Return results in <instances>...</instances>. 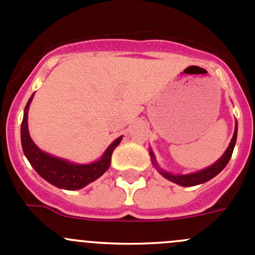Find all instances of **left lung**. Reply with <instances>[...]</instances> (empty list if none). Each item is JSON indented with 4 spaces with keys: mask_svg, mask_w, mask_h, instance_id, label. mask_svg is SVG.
Segmentation results:
<instances>
[{
    "mask_svg": "<svg viewBox=\"0 0 255 255\" xmlns=\"http://www.w3.org/2000/svg\"><path fill=\"white\" fill-rule=\"evenodd\" d=\"M236 137H238V123L235 126V130H234V136L231 138L230 144H229V147L226 148V151L224 152V155L217 160L215 164H212L211 166L206 167L203 170L201 171H197V173L193 174H185V175H176V174H171V173H167V171L161 170L157 165V162L155 161V156H153V152L150 150V155H151V160H152V164L155 165L156 169L159 170V173L161 174L164 178H166L167 180H170V182L175 183V184L182 185V187H193V185H198L202 184V183H206L208 180H211L212 178L217 175L220 171H222L228 162L230 161L231 159V155H233V151L234 147H235V143H236Z\"/></svg>",
    "mask_w": 255,
    "mask_h": 255,
    "instance_id": "1",
    "label": "left lung"
}]
</instances>
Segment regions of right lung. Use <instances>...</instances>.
Returning <instances> with one entry per match:
<instances>
[{
	"mask_svg": "<svg viewBox=\"0 0 255 255\" xmlns=\"http://www.w3.org/2000/svg\"><path fill=\"white\" fill-rule=\"evenodd\" d=\"M33 96L34 94L27 102L24 111V118L21 123V144L26 159L35 169L36 173L54 187L67 190L81 189L85 185H88L89 183L102 176L111 166L112 153L119 142L122 141V137H118L105 150L100 160L91 164H73L65 159L49 155L34 143L27 129V112H29V105L33 100Z\"/></svg>",
	"mask_w": 255,
	"mask_h": 255,
	"instance_id": "right-lung-1",
	"label": "right lung"
}]
</instances>
